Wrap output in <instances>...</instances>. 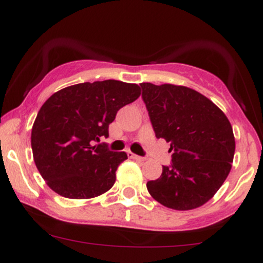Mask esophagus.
Returning a JSON list of instances; mask_svg holds the SVG:
<instances>
[{
    "label": "esophagus",
    "instance_id": "1",
    "mask_svg": "<svg viewBox=\"0 0 263 263\" xmlns=\"http://www.w3.org/2000/svg\"><path fill=\"white\" fill-rule=\"evenodd\" d=\"M127 156H128V158H132V159H137V161H141V162L146 161V157H141V156H137V155H135V153H134V152H131V151H127Z\"/></svg>",
    "mask_w": 263,
    "mask_h": 263
}]
</instances>
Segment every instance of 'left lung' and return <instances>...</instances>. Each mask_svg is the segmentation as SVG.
Wrapping results in <instances>:
<instances>
[{"mask_svg":"<svg viewBox=\"0 0 263 263\" xmlns=\"http://www.w3.org/2000/svg\"><path fill=\"white\" fill-rule=\"evenodd\" d=\"M157 138L171 142L172 162L147 183L158 203L176 210L201 206L231 170L235 138L228 117L200 92L172 84H140Z\"/></svg>","mask_w":263,"mask_h":263,"instance_id":"1","label":"left lung"}]
</instances>
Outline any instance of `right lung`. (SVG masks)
<instances>
[{
    "label": "right lung",
    "mask_w": 263,
    "mask_h": 263,
    "mask_svg": "<svg viewBox=\"0 0 263 263\" xmlns=\"http://www.w3.org/2000/svg\"><path fill=\"white\" fill-rule=\"evenodd\" d=\"M140 93L136 84L104 80L64 87L44 102L31 143L35 165L50 189L69 199H89L114 185L127 155L95 142L108 137L117 111Z\"/></svg>",
    "instance_id": "obj_1"
}]
</instances>
